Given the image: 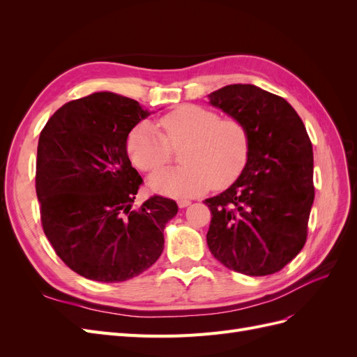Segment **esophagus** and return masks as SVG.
Instances as JSON below:
<instances>
[{
  "label": "esophagus",
  "mask_w": 357,
  "mask_h": 357,
  "mask_svg": "<svg viewBox=\"0 0 357 357\" xmlns=\"http://www.w3.org/2000/svg\"><path fill=\"white\" fill-rule=\"evenodd\" d=\"M177 204L180 208H185V207H188V205H190V201L189 199H178Z\"/></svg>",
  "instance_id": "esophagus-1"
}]
</instances>
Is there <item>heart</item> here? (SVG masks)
Listing matches in <instances>:
<instances>
[{"mask_svg": "<svg viewBox=\"0 0 357 357\" xmlns=\"http://www.w3.org/2000/svg\"><path fill=\"white\" fill-rule=\"evenodd\" d=\"M162 134L152 122H139L128 135L126 149L134 165L146 172L168 164L172 149L181 150L178 168L155 172L149 188L172 198L195 197L211 186L222 189L240 177L250 155V134L235 117H225L186 104L160 117Z\"/></svg>", "mask_w": 357, "mask_h": 357, "instance_id": "1", "label": "heart"}]
</instances>
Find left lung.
Masks as SVG:
<instances>
[{"instance_id":"obj_1","label":"left lung","mask_w":357,"mask_h":357,"mask_svg":"<svg viewBox=\"0 0 357 357\" xmlns=\"http://www.w3.org/2000/svg\"><path fill=\"white\" fill-rule=\"evenodd\" d=\"M210 104L240 119L250 155L240 177L205 199L211 211L207 244L232 271L261 277L280 271L305 244L312 201V146L284 98L255 84H228Z\"/></svg>"}]
</instances>
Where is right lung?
Segmentation results:
<instances>
[{
  "mask_svg": "<svg viewBox=\"0 0 357 357\" xmlns=\"http://www.w3.org/2000/svg\"><path fill=\"white\" fill-rule=\"evenodd\" d=\"M149 114L135 100L95 92L63 104L40 134L43 229L63 264L84 278L125 282L164 250L176 201L156 195L132 210L143 178L128 158L126 139Z\"/></svg>",
  "mask_w": 357,
  "mask_h": 357,
  "instance_id": "right-lung-1",
  "label": "right lung"
}]
</instances>
